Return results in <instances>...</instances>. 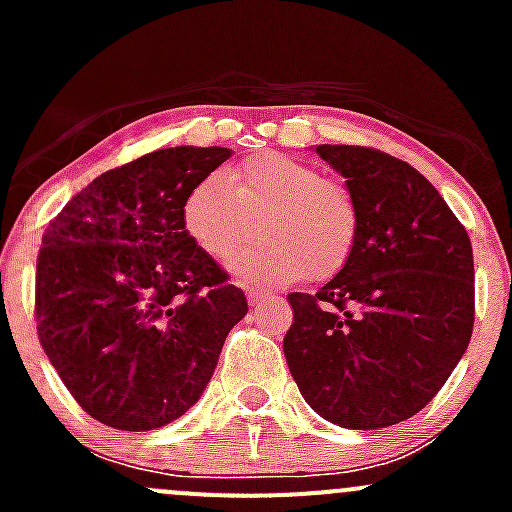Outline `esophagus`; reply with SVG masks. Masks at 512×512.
<instances>
[{
	"mask_svg": "<svg viewBox=\"0 0 512 512\" xmlns=\"http://www.w3.org/2000/svg\"><path fill=\"white\" fill-rule=\"evenodd\" d=\"M267 297H270V294L262 292V289H255V287L247 289V302H250V304H260V302H265Z\"/></svg>",
	"mask_w": 512,
	"mask_h": 512,
	"instance_id": "1",
	"label": "esophagus"
}]
</instances>
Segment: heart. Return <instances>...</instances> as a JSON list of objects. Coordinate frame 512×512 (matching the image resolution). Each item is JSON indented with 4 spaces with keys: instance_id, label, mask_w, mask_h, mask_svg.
<instances>
[{
    "instance_id": "obj_1",
    "label": "heart",
    "mask_w": 512,
    "mask_h": 512,
    "mask_svg": "<svg viewBox=\"0 0 512 512\" xmlns=\"http://www.w3.org/2000/svg\"><path fill=\"white\" fill-rule=\"evenodd\" d=\"M183 223L213 260L225 262L255 235L260 245L235 257L237 277L260 285L332 280L354 260L361 210L344 183L314 165L265 151L223 175H208L188 193Z\"/></svg>"
}]
</instances>
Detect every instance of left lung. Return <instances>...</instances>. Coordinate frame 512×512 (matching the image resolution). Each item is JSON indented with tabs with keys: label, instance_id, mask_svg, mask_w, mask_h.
<instances>
[{
	"label": "left lung",
	"instance_id": "1",
	"mask_svg": "<svg viewBox=\"0 0 512 512\" xmlns=\"http://www.w3.org/2000/svg\"><path fill=\"white\" fill-rule=\"evenodd\" d=\"M361 210L354 260L319 292H292L287 366L304 401L344 428L416 416L473 334L466 227L404 160L364 146H317Z\"/></svg>",
	"mask_w": 512,
	"mask_h": 512
}]
</instances>
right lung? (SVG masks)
Instances as JSON below:
<instances>
[{
    "label": "right lung",
    "mask_w": 512,
    "mask_h": 512,
    "mask_svg": "<svg viewBox=\"0 0 512 512\" xmlns=\"http://www.w3.org/2000/svg\"><path fill=\"white\" fill-rule=\"evenodd\" d=\"M227 148H163L106 170L46 225L36 257L41 349L76 404L151 431L208 386L245 292L188 235L190 190Z\"/></svg>",
    "instance_id": "add662e5"
}]
</instances>
